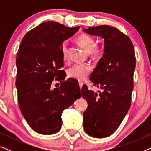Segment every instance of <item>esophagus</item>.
<instances>
[{
	"mask_svg": "<svg viewBox=\"0 0 151 151\" xmlns=\"http://www.w3.org/2000/svg\"><path fill=\"white\" fill-rule=\"evenodd\" d=\"M79 82V85H80V88H82V86H83V82H82V81H80V80H79V82Z\"/></svg>",
	"mask_w": 151,
	"mask_h": 151,
	"instance_id": "obj_1",
	"label": "esophagus"
}]
</instances>
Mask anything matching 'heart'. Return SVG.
<instances>
[{
	"instance_id": "b5f03b06",
	"label": "heart",
	"mask_w": 151,
	"mask_h": 151,
	"mask_svg": "<svg viewBox=\"0 0 151 151\" xmlns=\"http://www.w3.org/2000/svg\"><path fill=\"white\" fill-rule=\"evenodd\" d=\"M78 42L91 54L97 56L101 54L102 49L96 47V40L89 35L82 34L78 37ZM61 52L64 60H67L69 56V46L67 41H65L61 46ZM92 70V67L89 64L76 63L68 69V76L78 80H84L87 78Z\"/></svg>"
}]
</instances>
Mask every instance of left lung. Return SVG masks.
Here are the masks:
<instances>
[{
  "instance_id": "left-lung-1",
  "label": "left lung",
  "mask_w": 151,
  "mask_h": 151,
  "mask_svg": "<svg viewBox=\"0 0 151 151\" xmlns=\"http://www.w3.org/2000/svg\"><path fill=\"white\" fill-rule=\"evenodd\" d=\"M83 31L104 39V53L90 77L101 91L82 88L88 103L83 113L84 129L96 138L110 136L116 131L130 109L133 88L135 55L127 35L109 25L92 27Z\"/></svg>"
}]
</instances>
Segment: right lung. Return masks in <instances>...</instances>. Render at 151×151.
Instances as JSON below:
<instances>
[{"mask_svg":"<svg viewBox=\"0 0 151 151\" xmlns=\"http://www.w3.org/2000/svg\"><path fill=\"white\" fill-rule=\"evenodd\" d=\"M79 28L45 22L27 33L20 43L16 61L18 105L36 133L51 135L58 132L63 111L81 96L78 82L73 78L65 82L66 73L60 70L62 45ZM55 77L62 83L53 89L51 84Z\"/></svg>","mask_w":151,"mask_h":151,"instance_id":"1","label":"right lung"}]
</instances>
